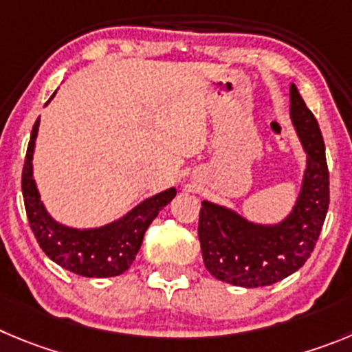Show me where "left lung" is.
I'll return each mask as SVG.
<instances>
[{"label":"left lung","mask_w":352,"mask_h":352,"mask_svg":"<svg viewBox=\"0 0 352 352\" xmlns=\"http://www.w3.org/2000/svg\"><path fill=\"white\" fill-rule=\"evenodd\" d=\"M290 116L307 153L302 191L294 212L278 226H258L238 213L201 201L198 236L205 267L236 287L274 285L311 257L330 205V173L324 142L314 114L297 87H290Z\"/></svg>","instance_id":"obj_1"}]
</instances>
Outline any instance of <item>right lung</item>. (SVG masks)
<instances>
[{
    "instance_id": "right-lung-1",
    "label": "right lung",
    "mask_w": 352,
    "mask_h": 352,
    "mask_svg": "<svg viewBox=\"0 0 352 352\" xmlns=\"http://www.w3.org/2000/svg\"><path fill=\"white\" fill-rule=\"evenodd\" d=\"M38 126L39 118L32 126L22 170V196L36 241L55 264L74 274L87 278L123 274L135 261L146 229L156 219L160 210L172 201L177 191L172 187L168 191L160 192L135 206L123 219L104 228L80 231L60 226L47 213L32 179V151Z\"/></svg>"
}]
</instances>
